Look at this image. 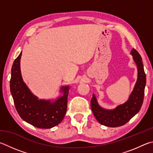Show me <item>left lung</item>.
I'll list each match as a JSON object with an SVG mask.
<instances>
[{
  "mask_svg": "<svg viewBox=\"0 0 153 153\" xmlns=\"http://www.w3.org/2000/svg\"><path fill=\"white\" fill-rule=\"evenodd\" d=\"M133 60L137 66V82L128 100L116 106L114 109L108 110L101 107L93 94L91 100V108L99 123L108 127H118L127 123L133 116L139 112L142 106L144 88L146 85V74L144 73L142 57L137 50L132 49L130 52Z\"/></svg>",
  "mask_w": 153,
  "mask_h": 153,
  "instance_id": "1",
  "label": "left lung"
}]
</instances>
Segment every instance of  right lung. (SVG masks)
Listing matches in <instances>:
<instances>
[{
  "mask_svg": "<svg viewBox=\"0 0 153 153\" xmlns=\"http://www.w3.org/2000/svg\"><path fill=\"white\" fill-rule=\"evenodd\" d=\"M22 52L11 69L10 89L19 115L23 120L38 128H51L63 120L67 111L69 86H62V95L55 100L39 99L24 82L20 60Z\"/></svg>",
  "mask_w": 153,
  "mask_h": 153,
  "instance_id": "add662e5",
  "label": "right lung"
}]
</instances>
